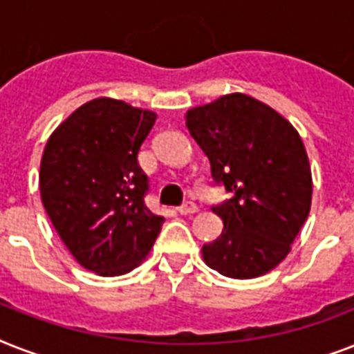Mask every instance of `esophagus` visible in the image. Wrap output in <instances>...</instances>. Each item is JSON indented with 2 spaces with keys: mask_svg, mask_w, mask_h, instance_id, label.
<instances>
[{
  "mask_svg": "<svg viewBox=\"0 0 354 354\" xmlns=\"http://www.w3.org/2000/svg\"><path fill=\"white\" fill-rule=\"evenodd\" d=\"M176 211L180 213V215H193V213L198 211V205L194 204V202H185L183 205L176 207Z\"/></svg>",
  "mask_w": 354,
  "mask_h": 354,
  "instance_id": "obj_1",
  "label": "esophagus"
}]
</instances>
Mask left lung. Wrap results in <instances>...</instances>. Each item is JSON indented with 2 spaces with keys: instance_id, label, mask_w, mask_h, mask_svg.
<instances>
[{
  "instance_id": "1",
  "label": "left lung",
  "mask_w": 354,
  "mask_h": 354,
  "mask_svg": "<svg viewBox=\"0 0 354 354\" xmlns=\"http://www.w3.org/2000/svg\"><path fill=\"white\" fill-rule=\"evenodd\" d=\"M211 176L232 198L213 205L224 230L204 244L209 268L233 279L268 274L290 252L313 202V176L299 133L268 104L230 93L185 113Z\"/></svg>"
}]
</instances>
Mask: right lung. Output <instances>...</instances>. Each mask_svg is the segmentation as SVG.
Masks as SVG:
<instances>
[{
  "instance_id": "1",
  "label": "right lung",
  "mask_w": 354,
  "mask_h": 354,
  "mask_svg": "<svg viewBox=\"0 0 354 354\" xmlns=\"http://www.w3.org/2000/svg\"><path fill=\"white\" fill-rule=\"evenodd\" d=\"M154 122L150 110L99 97L47 139L41 204L77 263L97 275L139 266L165 222L145 205L149 178L138 163Z\"/></svg>"
}]
</instances>
